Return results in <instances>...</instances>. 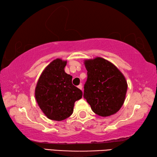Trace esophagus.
<instances>
[{
	"label": "esophagus",
	"mask_w": 157,
	"mask_h": 157,
	"mask_svg": "<svg viewBox=\"0 0 157 157\" xmlns=\"http://www.w3.org/2000/svg\"><path fill=\"white\" fill-rule=\"evenodd\" d=\"M78 88L79 89H82V84H79L78 85Z\"/></svg>",
	"instance_id": "esophagus-1"
}]
</instances>
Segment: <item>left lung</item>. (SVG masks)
Returning <instances> with one entry per match:
<instances>
[{
    "label": "left lung",
    "mask_w": 157,
    "mask_h": 157,
    "mask_svg": "<svg viewBox=\"0 0 157 157\" xmlns=\"http://www.w3.org/2000/svg\"><path fill=\"white\" fill-rule=\"evenodd\" d=\"M87 79L84 98L98 116L116 113L123 106L127 89L124 75L112 63L103 58L84 61Z\"/></svg>",
    "instance_id": "obj_1"
}]
</instances>
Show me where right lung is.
<instances>
[{
	"mask_svg": "<svg viewBox=\"0 0 157 157\" xmlns=\"http://www.w3.org/2000/svg\"><path fill=\"white\" fill-rule=\"evenodd\" d=\"M66 61L53 60L46 66L37 82L36 102L50 120L61 121L73 113L75 101L82 97V91L72 84L73 77L66 73Z\"/></svg>",
	"mask_w": 157,
	"mask_h": 157,
	"instance_id": "add662e5",
	"label": "right lung"
}]
</instances>
